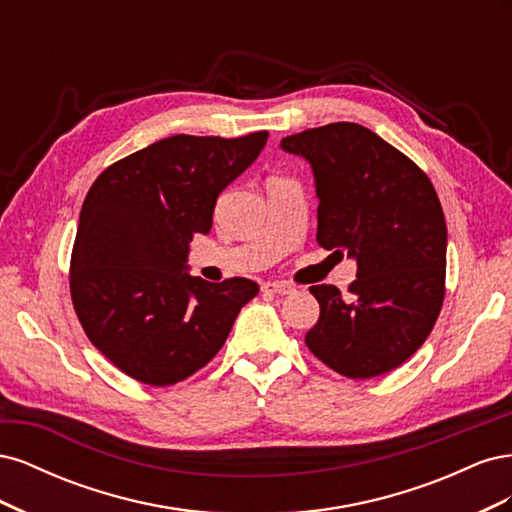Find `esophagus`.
<instances>
[{"label":"esophagus","instance_id":"obj_1","mask_svg":"<svg viewBox=\"0 0 512 512\" xmlns=\"http://www.w3.org/2000/svg\"><path fill=\"white\" fill-rule=\"evenodd\" d=\"M262 292H267V294H290V292H294V286H290L288 282H265V284H262Z\"/></svg>","mask_w":512,"mask_h":512}]
</instances>
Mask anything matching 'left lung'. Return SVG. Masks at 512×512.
I'll use <instances>...</instances> for the list:
<instances>
[{
  "mask_svg": "<svg viewBox=\"0 0 512 512\" xmlns=\"http://www.w3.org/2000/svg\"><path fill=\"white\" fill-rule=\"evenodd\" d=\"M282 149L314 170L316 241L356 258L344 299L312 286L320 318L305 344L354 380L393 371L423 346L436 324L446 280V222L429 177L359 123L337 121L282 138Z\"/></svg>",
  "mask_w": 512,
  "mask_h": 512,
  "instance_id": "left-lung-1",
  "label": "left lung"
}]
</instances>
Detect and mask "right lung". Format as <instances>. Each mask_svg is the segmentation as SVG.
Masks as SVG:
<instances>
[{"instance_id": "add662e5", "label": "right lung", "mask_w": 512, "mask_h": 512, "mask_svg": "<svg viewBox=\"0 0 512 512\" xmlns=\"http://www.w3.org/2000/svg\"><path fill=\"white\" fill-rule=\"evenodd\" d=\"M267 136H168L104 168L89 188L70 258L72 305L89 342L126 376L149 386L190 378L258 294L247 277H192L185 258Z\"/></svg>"}]
</instances>
